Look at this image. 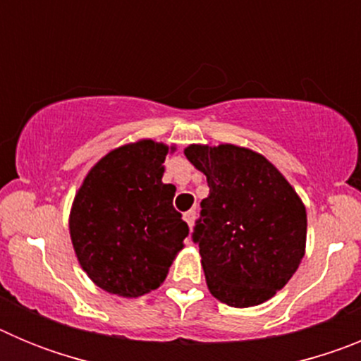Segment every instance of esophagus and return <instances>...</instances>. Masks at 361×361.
I'll return each mask as SVG.
<instances>
[{
  "label": "esophagus",
  "mask_w": 361,
  "mask_h": 361,
  "mask_svg": "<svg viewBox=\"0 0 361 361\" xmlns=\"http://www.w3.org/2000/svg\"><path fill=\"white\" fill-rule=\"evenodd\" d=\"M195 219H197L195 209H190V212L184 213V220H186V224L190 226V229L193 228V224H195Z\"/></svg>",
  "instance_id": "34e87169"
}]
</instances>
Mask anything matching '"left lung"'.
<instances>
[{
    "label": "left lung",
    "mask_w": 361,
    "mask_h": 361,
    "mask_svg": "<svg viewBox=\"0 0 361 361\" xmlns=\"http://www.w3.org/2000/svg\"><path fill=\"white\" fill-rule=\"evenodd\" d=\"M188 161L208 178L193 229L208 289L231 307L275 296L298 269L307 215L291 184L264 155L233 145H191Z\"/></svg>",
    "instance_id": "8db88e82"
}]
</instances>
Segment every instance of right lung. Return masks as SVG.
<instances>
[{"label": "right lung", "instance_id": "right-lung-1", "mask_svg": "<svg viewBox=\"0 0 361 361\" xmlns=\"http://www.w3.org/2000/svg\"><path fill=\"white\" fill-rule=\"evenodd\" d=\"M168 146H121L90 170L73 199L70 237L86 275L111 295L135 298L164 282L190 228L162 183Z\"/></svg>", "mask_w": 361, "mask_h": 361}]
</instances>
